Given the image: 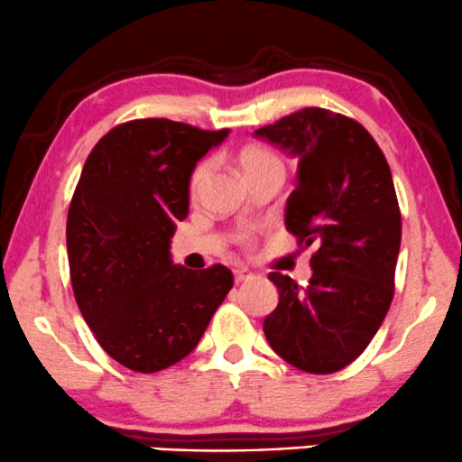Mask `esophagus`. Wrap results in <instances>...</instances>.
<instances>
[{"label":"esophagus","instance_id":"obj_1","mask_svg":"<svg viewBox=\"0 0 462 462\" xmlns=\"http://www.w3.org/2000/svg\"><path fill=\"white\" fill-rule=\"evenodd\" d=\"M253 273L246 268H236L233 270V279H236V283H246V281H253Z\"/></svg>","mask_w":462,"mask_h":462}]
</instances>
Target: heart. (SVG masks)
<instances>
[{"label": "heart", "mask_w": 462, "mask_h": 462, "mask_svg": "<svg viewBox=\"0 0 462 462\" xmlns=\"http://www.w3.org/2000/svg\"><path fill=\"white\" fill-rule=\"evenodd\" d=\"M240 166L246 179H253L268 171H285L283 160H281L274 151L265 149V146H246V149L240 153ZM208 172H209V162H199V164L194 166L192 175H189V183H188V189L192 197H197L200 192L205 179H208ZM237 244L248 246V244H251V236H248V233H240V236H237Z\"/></svg>", "instance_id": "b5f03b06"}]
</instances>
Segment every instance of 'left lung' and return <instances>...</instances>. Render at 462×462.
<instances>
[{
    "instance_id": "8db88e82",
    "label": "left lung",
    "mask_w": 462,
    "mask_h": 462,
    "mask_svg": "<svg viewBox=\"0 0 462 462\" xmlns=\"http://www.w3.org/2000/svg\"><path fill=\"white\" fill-rule=\"evenodd\" d=\"M254 135L298 157L287 231L316 246L313 276L273 273L279 305L263 319L281 359L309 374L350 365L381 328L395 291L402 216L381 146L355 118L305 107Z\"/></svg>"
}]
</instances>
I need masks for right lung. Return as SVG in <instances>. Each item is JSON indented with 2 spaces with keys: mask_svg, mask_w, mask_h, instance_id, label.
I'll return each instance as SVG.
<instances>
[{
  "mask_svg": "<svg viewBox=\"0 0 462 462\" xmlns=\"http://www.w3.org/2000/svg\"><path fill=\"white\" fill-rule=\"evenodd\" d=\"M226 134L168 118L121 123L95 144L75 186L67 218L75 300L101 348L132 372L188 356L233 287L226 265L192 273L168 251L188 216L189 175Z\"/></svg>",
  "mask_w": 462,
  "mask_h": 462,
  "instance_id": "right-lung-1",
  "label": "right lung"
}]
</instances>
